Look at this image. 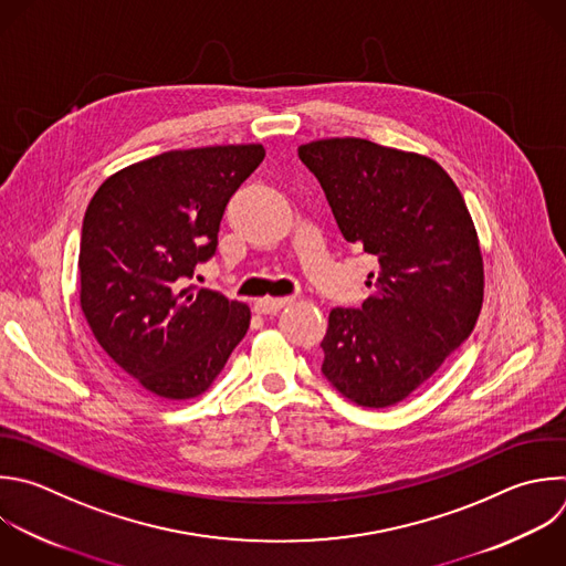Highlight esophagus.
I'll list each match as a JSON object with an SVG mask.
<instances>
[{
  "label": "esophagus",
  "mask_w": 566,
  "mask_h": 566,
  "mask_svg": "<svg viewBox=\"0 0 566 566\" xmlns=\"http://www.w3.org/2000/svg\"><path fill=\"white\" fill-rule=\"evenodd\" d=\"M291 302H293L291 297H262V300L255 302V311L262 313V315H271V313H277L280 308H284Z\"/></svg>",
  "instance_id": "esophagus-1"
}]
</instances>
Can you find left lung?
<instances>
[{"label":"left lung","mask_w":566,"mask_h":566,"mask_svg":"<svg viewBox=\"0 0 566 566\" xmlns=\"http://www.w3.org/2000/svg\"><path fill=\"white\" fill-rule=\"evenodd\" d=\"M297 155L344 240L380 266L361 308L328 313L322 370L350 402L394 407L478 322L484 262L473 218L455 181L427 155L361 137L313 139Z\"/></svg>","instance_id":"left-lung-1"}]
</instances>
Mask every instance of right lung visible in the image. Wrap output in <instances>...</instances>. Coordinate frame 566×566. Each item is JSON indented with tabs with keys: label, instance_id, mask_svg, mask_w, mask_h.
I'll use <instances>...</instances> for the list:
<instances>
[{
	"label": "right lung",
	"instance_id": "1",
	"mask_svg": "<svg viewBox=\"0 0 566 566\" xmlns=\"http://www.w3.org/2000/svg\"><path fill=\"white\" fill-rule=\"evenodd\" d=\"M262 144L168 150L102 181L82 227L80 306L108 357L164 400L207 394L251 324L244 302L184 289L218 247Z\"/></svg>",
	"mask_w": 566,
	"mask_h": 566
}]
</instances>
